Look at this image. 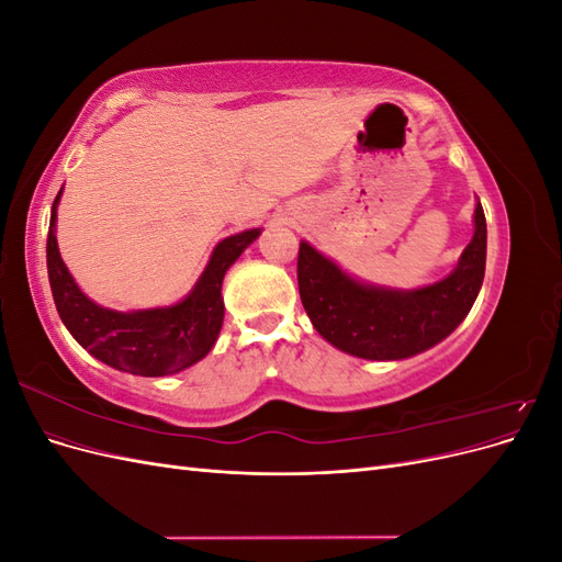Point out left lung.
Here are the masks:
<instances>
[{"instance_id": "left-lung-1", "label": "left lung", "mask_w": 562, "mask_h": 562, "mask_svg": "<svg viewBox=\"0 0 562 562\" xmlns=\"http://www.w3.org/2000/svg\"><path fill=\"white\" fill-rule=\"evenodd\" d=\"M487 225L481 201L473 236L454 269L436 283L403 291L359 281L300 241V297L318 335L335 349L368 361H401L436 347L467 318L485 277Z\"/></svg>"}]
</instances>
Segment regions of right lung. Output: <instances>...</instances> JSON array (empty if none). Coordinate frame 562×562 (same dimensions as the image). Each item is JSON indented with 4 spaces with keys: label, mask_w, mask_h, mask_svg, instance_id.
I'll list each match as a JSON object with an SVG mask.
<instances>
[{
    "label": "right lung",
    "mask_w": 562,
    "mask_h": 562,
    "mask_svg": "<svg viewBox=\"0 0 562 562\" xmlns=\"http://www.w3.org/2000/svg\"><path fill=\"white\" fill-rule=\"evenodd\" d=\"M60 194L63 190L50 209L46 267L50 293L65 328L93 359L131 375L166 378L199 363L215 347L223 328V279L227 269L258 239L262 229H246L220 241L192 291L176 304L116 312L100 307L89 295H83L60 258L56 239Z\"/></svg>",
    "instance_id": "right-lung-1"
}]
</instances>
